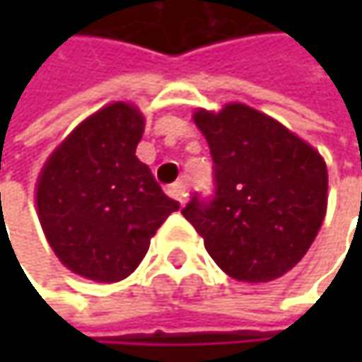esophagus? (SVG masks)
<instances>
[{
  "label": "esophagus",
  "instance_id": "1",
  "mask_svg": "<svg viewBox=\"0 0 362 362\" xmlns=\"http://www.w3.org/2000/svg\"><path fill=\"white\" fill-rule=\"evenodd\" d=\"M167 195L177 199L179 203H183L185 202V197H187V187H185V183H183V181H177L173 185H169V187H167Z\"/></svg>",
  "mask_w": 362,
  "mask_h": 362
}]
</instances>
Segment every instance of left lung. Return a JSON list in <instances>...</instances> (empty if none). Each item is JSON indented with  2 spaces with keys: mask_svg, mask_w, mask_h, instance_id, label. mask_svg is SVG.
I'll return each instance as SVG.
<instances>
[{
  "mask_svg": "<svg viewBox=\"0 0 362 362\" xmlns=\"http://www.w3.org/2000/svg\"><path fill=\"white\" fill-rule=\"evenodd\" d=\"M195 124L214 159L209 199L197 193L181 209L205 250L240 282H270L313 245L327 214V163L284 124L231 103L199 108Z\"/></svg>",
  "mask_w": 362,
  "mask_h": 362,
  "instance_id": "left-lung-1",
  "label": "left lung"
}]
</instances>
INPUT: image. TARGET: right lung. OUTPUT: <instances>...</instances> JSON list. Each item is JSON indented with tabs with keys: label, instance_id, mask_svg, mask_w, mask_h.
I'll return each instance as SVG.
<instances>
[{
	"label": "right lung",
	"instance_id": "add662e5",
	"mask_svg": "<svg viewBox=\"0 0 362 362\" xmlns=\"http://www.w3.org/2000/svg\"><path fill=\"white\" fill-rule=\"evenodd\" d=\"M143 131L139 108L105 106L66 136L37 179V216L54 254L94 282L134 272L151 238L179 209L134 155Z\"/></svg>",
	"mask_w": 362,
	"mask_h": 362
}]
</instances>
